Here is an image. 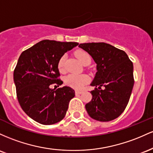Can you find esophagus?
I'll return each instance as SVG.
<instances>
[{"label":"esophagus","instance_id":"obj_1","mask_svg":"<svg viewBox=\"0 0 153 153\" xmlns=\"http://www.w3.org/2000/svg\"><path fill=\"white\" fill-rule=\"evenodd\" d=\"M82 93V91H76V92H75V94H76V95H81V94Z\"/></svg>","mask_w":153,"mask_h":153}]
</instances>
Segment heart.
<instances>
[{
	"label": "heart",
	"mask_w": 153,
	"mask_h": 153,
	"mask_svg": "<svg viewBox=\"0 0 153 153\" xmlns=\"http://www.w3.org/2000/svg\"><path fill=\"white\" fill-rule=\"evenodd\" d=\"M76 56L79 61L82 64H85L88 61H91L90 56L84 51H77ZM65 61L66 56H63L60 58L58 63V68L61 72H63L65 70ZM90 81V78L86 74H68L65 78V84L68 87L75 90H81L85 85Z\"/></svg>",
	"instance_id": "1"
}]
</instances>
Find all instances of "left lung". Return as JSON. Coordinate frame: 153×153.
I'll use <instances>...</instances> for the list:
<instances>
[{"label":"left lung","mask_w":153,"mask_h":153,"mask_svg":"<svg viewBox=\"0 0 153 153\" xmlns=\"http://www.w3.org/2000/svg\"><path fill=\"white\" fill-rule=\"evenodd\" d=\"M97 64V72L91 86L92 97L85 105L89 116L100 121L118 118L127 105L134 80L133 63L123 51L105 42L79 44ZM103 86L102 90L101 87Z\"/></svg>","instance_id":"obj_1"}]
</instances>
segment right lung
<instances>
[{
  "instance_id": "add662e5",
  "label": "right lung",
  "mask_w": 153,
  "mask_h": 153,
  "mask_svg": "<svg viewBox=\"0 0 153 153\" xmlns=\"http://www.w3.org/2000/svg\"><path fill=\"white\" fill-rule=\"evenodd\" d=\"M79 45L74 42L44 39L22 53L13 71L19 102L26 114L41 124L51 125L65 117L75 92L61 85L58 63L65 53Z\"/></svg>"
}]
</instances>
